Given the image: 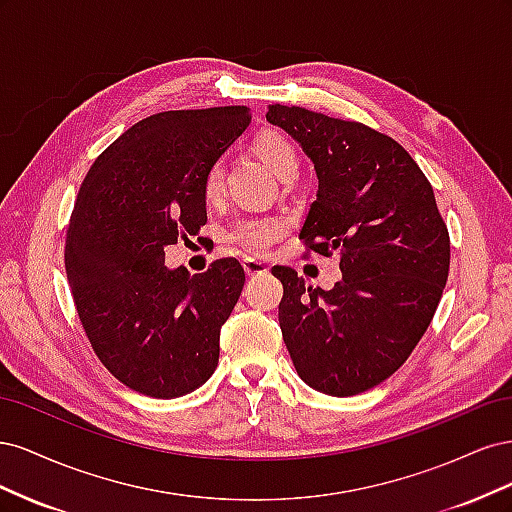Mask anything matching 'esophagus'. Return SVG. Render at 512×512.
<instances>
[{"label": "esophagus", "mask_w": 512, "mask_h": 512, "mask_svg": "<svg viewBox=\"0 0 512 512\" xmlns=\"http://www.w3.org/2000/svg\"><path fill=\"white\" fill-rule=\"evenodd\" d=\"M243 269H245L247 275H262V273L269 271V267L265 265V262H260L256 258H245L243 260Z\"/></svg>", "instance_id": "esophagus-1"}]
</instances>
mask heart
Here are the masks:
<instances>
[{
    "instance_id": "1",
    "label": "heart",
    "mask_w": 512,
    "mask_h": 512,
    "mask_svg": "<svg viewBox=\"0 0 512 512\" xmlns=\"http://www.w3.org/2000/svg\"><path fill=\"white\" fill-rule=\"evenodd\" d=\"M254 149L258 156L265 160L277 177L286 175L288 170H297V151H294L292 143L280 132H262L256 136ZM224 185V166L215 162L207 168L203 190L207 198L218 196ZM286 232V222L280 218H245L230 228L228 237L232 243L241 245L247 252H265L277 239Z\"/></svg>"
}]
</instances>
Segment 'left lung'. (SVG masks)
<instances>
[{"mask_svg": "<svg viewBox=\"0 0 512 512\" xmlns=\"http://www.w3.org/2000/svg\"><path fill=\"white\" fill-rule=\"evenodd\" d=\"M267 121L297 141L318 175L299 239L339 256L342 280L309 286L273 267L284 286L280 329L312 389L350 397L406 363L436 314L451 239L431 183L391 136L301 106L271 104Z\"/></svg>", "mask_w": 512, "mask_h": 512, "instance_id": "left-lung-1", "label": "left lung"}]
</instances>
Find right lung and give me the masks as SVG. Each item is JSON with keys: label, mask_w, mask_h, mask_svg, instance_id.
Segmentation results:
<instances>
[{"label": "right lung", "mask_w": 512, "mask_h": 512, "mask_svg": "<svg viewBox=\"0 0 512 512\" xmlns=\"http://www.w3.org/2000/svg\"><path fill=\"white\" fill-rule=\"evenodd\" d=\"M247 106L164 111L106 147L76 196L66 273L102 365L128 389L175 399L218 367L220 329L245 273L237 258L190 277L164 247L207 222L205 173L250 126Z\"/></svg>", "instance_id": "right-lung-1"}]
</instances>
